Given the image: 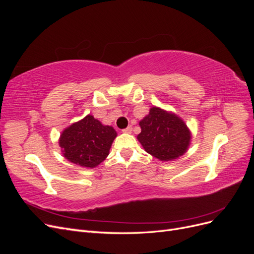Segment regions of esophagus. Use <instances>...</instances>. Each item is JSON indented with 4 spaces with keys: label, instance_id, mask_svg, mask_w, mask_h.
<instances>
[{
    "label": "esophagus",
    "instance_id": "esophagus-1",
    "mask_svg": "<svg viewBox=\"0 0 254 254\" xmlns=\"http://www.w3.org/2000/svg\"><path fill=\"white\" fill-rule=\"evenodd\" d=\"M131 131H132V127L131 126H128L127 128L123 129V132H124V133H131Z\"/></svg>",
    "mask_w": 254,
    "mask_h": 254
}]
</instances>
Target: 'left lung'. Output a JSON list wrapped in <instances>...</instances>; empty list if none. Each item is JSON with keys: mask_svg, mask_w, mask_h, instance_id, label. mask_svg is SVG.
<instances>
[{"mask_svg": "<svg viewBox=\"0 0 254 254\" xmlns=\"http://www.w3.org/2000/svg\"><path fill=\"white\" fill-rule=\"evenodd\" d=\"M141 132L136 139L146 152L160 161H173L190 147L191 132L184 121L172 111L153 106L139 123Z\"/></svg>", "mask_w": 254, "mask_h": 254, "instance_id": "obj_1", "label": "left lung"}]
</instances>
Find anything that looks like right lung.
I'll return each mask as SVG.
<instances>
[{
  "mask_svg": "<svg viewBox=\"0 0 254 254\" xmlns=\"http://www.w3.org/2000/svg\"><path fill=\"white\" fill-rule=\"evenodd\" d=\"M117 135L112 126L104 125L93 115L88 114L61 132L59 146L67 161L82 167L94 168L108 157Z\"/></svg>",
  "mask_w": 254,
  "mask_h": 254,
  "instance_id": "obj_1",
  "label": "right lung"
}]
</instances>
